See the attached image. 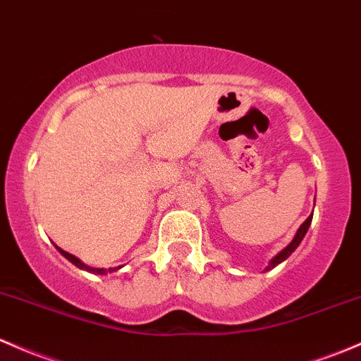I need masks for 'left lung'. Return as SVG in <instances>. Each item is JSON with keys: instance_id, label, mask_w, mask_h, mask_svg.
Masks as SVG:
<instances>
[{"instance_id": "left-lung-1", "label": "left lung", "mask_w": 361, "mask_h": 361, "mask_svg": "<svg viewBox=\"0 0 361 361\" xmlns=\"http://www.w3.org/2000/svg\"><path fill=\"white\" fill-rule=\"evenodd\" d=\"M311 219H313V214L308 216V219H306V221L302 223L301 226H299V230L295 231V235H294V238H292V242H290V244L287 245L286 249H282V250H280V252L276 254L275 257H271V261H270V263H268V267L264 268V271H268V270H273V268H275L276 264H280V263H282V261H286L287 257H289L290 254L294 252L295 249H298V245L301 244V240H302V238H305L306 231H308V228H310V225H311Z\"/></svg>"}]
</instances>
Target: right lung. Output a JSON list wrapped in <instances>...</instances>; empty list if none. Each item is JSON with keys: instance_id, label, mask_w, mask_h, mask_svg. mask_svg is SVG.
I'll list each match as a JSON object with an SVG mask.
<instances>
[{"instance_id": "1", "label": "right lung", "mask_w": 361, "mask_h": 361, "mask_svg": "<svg viewBox=\"0 0 361 361\" xmlns=\"http://www.w3.org/2000/svg\"><path fill=\"white\" fill-rule=\"evenodd\" d=\"M56 249H59V252L62 254L63 257H67V259H69L72 264H75V267H78V268H81V270L91 271V273H97V275H105V273L116 271V270H119V268H121V267H117V268H109V270H105V268H91V267H86V264L82 263L81 259H78V257H75V256H72V254L66 252V250H63V249H60V247H56Z\"/></svg>"}]
</instances>
